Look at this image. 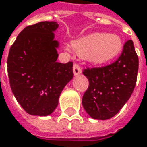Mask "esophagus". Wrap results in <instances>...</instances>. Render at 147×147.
Listing matches in <instances>:
<instances>
[{
  "label": "esophagus",
  "instance_id": "1",
  "mask_svg": "<svg viewBox=\"0 0 147 147\" xmlns=\"http://www.w3.org/2000/svg\"><path fill=\"white\" fill-rule=\"evenodd\" d=\"M73 72L75 76H78L82 73V69L81 67L79 66L78 64H74L73 65Z\"/></svg>",
  "mask_w": 147,
  "mask_h": 147
}]
</instances>
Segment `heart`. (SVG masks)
Wrapping results in <instances>:
<instances>
[{"label":"heart","instance_id":"obj_1","mask_svg":"<svg viewBox=\"0 0 147 147\" xmlns=\"http://www.w3.org/2000/svg\"><path fill=\"white\" fill-rule=\"evenodd\" d=\"M72 46L79 56L86 58L94 65H102L121 54L123 41L118 35L95 32L74 40Z\"/></svg>","mask_w":147,"mask_h":147}]
</instances>
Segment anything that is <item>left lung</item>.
<instances>
[{
  "mask_svg": "<svg viewBox=\"0 0 147 147\" xmlns=\"http://www.w3.org/2000/svg\"><path fill=\"white\" fill-rule=\"evenodd\" d=\"M138 65L133 41L129 40L114 63L84 70L89 87L82 97V106L91 118L107 120L117 115L133 92Z\"/></svg>",
  "mask_w": 147,
  "mask_h": 147,
  "instance_id": "obj_1",
  "label": "left lung"
}]
</instances>
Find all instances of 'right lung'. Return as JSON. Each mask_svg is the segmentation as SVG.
I'll list each match as a JSON object with an SVG mask.
<instances>
[{
  "instance_id": "1",
  "label": "right lung",
  "mask_w": 147,
  "mask_h": 147,
  "mask_svg": "<svg viewBox=\"0 0 147 147\" xmlns=\"http://www.w3.org/2000/svg\"><path fill=\"white\" fill-rule=\"evenodd\" d=\"M56 22L28 26L10 49L7 71L11 88L18 103L30 115H51L59 96L73 78L72 62L56 61L59 42L54 32Z\"/></svg>"
}]
</instances>
